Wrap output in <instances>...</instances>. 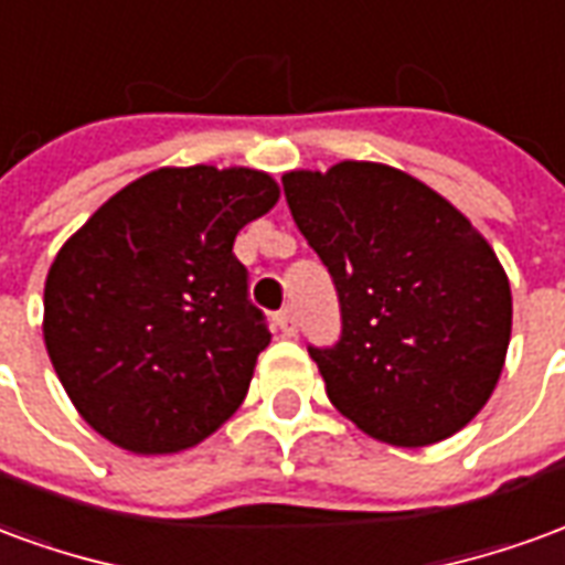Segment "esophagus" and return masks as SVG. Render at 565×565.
Returning a JSON list of instances; mask_svg holds the SVG:
<instances>
[{
	"label": "esophagus",
	"instance_id": "1",
	"mask_svg": "<svg viewBox=\"0 0 565 565\" xmlns=\"http://www.w3.org/2000/svg\"><path fill=\"white\" fill-rule=\"evenodd\" d=\"M275 327L284 332V335H294L296 332V315H294V308L287 306L281 308L278 315H275Z\"/></svg>",
	"mask_w": 565,
	"mask_h": 565
}]
</instances>
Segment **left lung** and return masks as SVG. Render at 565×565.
<instances>
[{
    "label": "left lung",
    "instance_id": "obj_1",
    "mask_svg": "<svg viewBox=\"0 0 565 565\" xmlns=\"http://www.w3.org/2000/svg\"><path fill=\"white\" fill-rule=\"evenodd\" d=\"M281 184L339 294V342L308 348L330 403L396 448L454 436L509 351L511 290L493 247L448 199L381 162L299 169Z\"/></svg>",
    "mask_w": 565,
    "mask_h": 565
}]
</instances>
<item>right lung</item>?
Masks as SVG:
<instances>
[{"label":"right lung","instance_id":"obj_1","mask_svg":"<svg viewBox=\"0 0 565 565\" xmlns=\"http://www.w3.org/2000/svg\"><path fill=\"white\" fill-rule=\"evenodd\" d=\"M278 193L257 169H157L60 247L44 344L81 417L117 448H193L242 405L271 332L233 245Z\"/></svg>","mask_w":565,"mask_h":565}]
</instances>
